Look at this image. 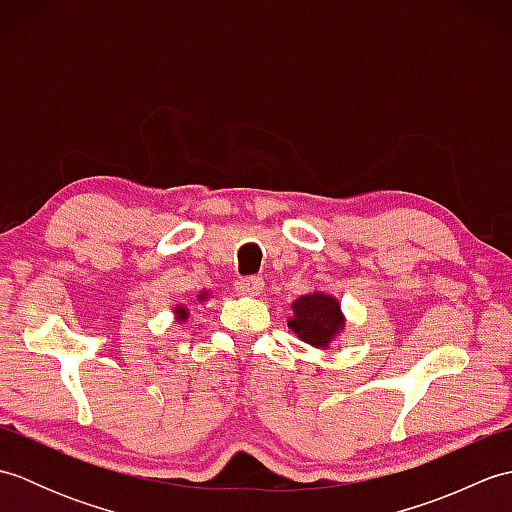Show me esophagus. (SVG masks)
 I'll return each mask as SVG.
<instances>
[{
	"label": "esophagus",
	"mask_w": 512,
	"mask_h": 512,
	"mask_svg": "<svg viewBox=\"0 0 512 512\" xmlns=\"http://www.w3.org/2000/svg\"><path fill=\"white\" fill-rule=\"evenodd\" d=\"M264 290L262 277H242L235 281V292L239 297H257Z\"/></svg>",
	"instance_id": "1"
}]
</instances>
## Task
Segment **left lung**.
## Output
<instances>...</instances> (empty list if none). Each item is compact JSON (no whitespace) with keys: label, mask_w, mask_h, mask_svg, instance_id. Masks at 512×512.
I'll list each match as a JSON object with an SVG mask.
<instances>
[{"label":"left lung","mask_w":512,"mask_h":512,"mask_svg":"<svg viewBox=\"0 0 512 512\" xmlns=\"http://www.w3.org/2000/svg\"><path fill=\"white\" fill-rule=\"evenodd\" d=\"M292 317H288V328L299 336V341L319 350L339 339L345 330V314L341 301L325 290H312L290 303Z\"/></svg>","instance_id":"8db88e82"}]
</instances>
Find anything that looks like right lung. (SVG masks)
Here are the masks:
<instances>
[{
  "label": "right lung",
  "mask_w": 512,
  "mask_h": 512,
  "mask_svg": "<svg viewBox=\"0 0 512 512\" xmlns=\"http://www.w3.org/2000/svg\"><path fill=\"white\" fill-rule=\"evenodd\" d=\"M206 299H209V292L202 290L200 295H198V301H206ZM173 317H176L178 323H187V319H189V308L184 306V303H176V306H173Z\"/></svg>",
  "instance_id": "obj_1"
}]
</instances>
